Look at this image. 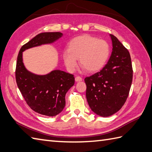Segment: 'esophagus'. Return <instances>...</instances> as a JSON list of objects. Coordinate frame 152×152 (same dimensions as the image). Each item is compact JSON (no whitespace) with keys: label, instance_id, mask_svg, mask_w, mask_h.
I'll list each match as a JSON object with an SVG mask.
<instances>
[{"label":"esophagus","instance_id":"esophagus-1","mask_svg":"<svg viewBox=\"0 0 152 152\" xmlns=\"http://www.w3.org/2000/svg\"><path fill=\"white\" fill-rule=\"evenodd\" d=\"M82 80V78H81L80 76H76L75 78V81L76 82H81Z\"/></svg>","mask_w":152,"mask_h":152}]
</instances>
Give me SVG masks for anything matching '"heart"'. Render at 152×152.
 <instances>
[{
	"label": "heart",
	"instance_id": "b5f03b06",
	"mask_svg": "<svg viewBox=\"0 0 152 152\" xmlns=\"http://www.w3.org/2000/svg\"><path fill=\"white\" fill-rule=\"evenodd\" d=\"M110 47L107 42L89 34L72 38L67 45V51L63 53V59L67 69L74 72L78 61L87 72H94L101 69L107 61Z\"/></svg>",
	"mask_w": 152,
	"mask_h": 152
}]
</instances>
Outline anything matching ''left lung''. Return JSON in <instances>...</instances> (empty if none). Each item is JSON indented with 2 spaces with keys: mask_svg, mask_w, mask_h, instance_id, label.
<instances>
[{
  "mask_svg": "<svg viewBox=\"0 0 152 152\" xmlns=\"http://www.w3.org/2000/svg\"><path fill=\"white\" fill-rule=\"evenodd\" d=\"M110 36L113 48L107 64L100 72L84 80L89 107L102 117L110 116L122 108L133 81L129 52L115 36Z\"/></svg>",
  "mask_w": 152,
  "mask_h": 152,
  "instance_id": "left-lung-1",
  "label": "left lung"
}]
</instances>
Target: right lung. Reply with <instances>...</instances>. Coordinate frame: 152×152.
I'll use <instances>...</instances> for the list:
<instances>
[{
    "mask_svg": "<svg viewBox=\"0 0 152 152\" xmlns=\"http://www.w3.org/2000/svg\"><path fill=\"white\" fill-rule=\"evenodd\" d=\"M63 36L59 32L42 33L24 44L19 50L15 69V80L19 91L28 106L38 114L55 116L65 106V95L74 84V75L60 70L46 75L28 71L23 63V52L29 48L51 44Z\"/></svg>",
    "mask_w": 152,
    "mask_h": 152,
    "instance_id": "right-lung-1",
    "label": "right lung"
}]
</instances>
